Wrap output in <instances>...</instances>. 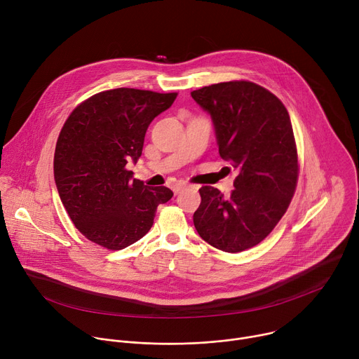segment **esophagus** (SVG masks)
<instances>
[{"label": "esophagus", "mask_w": 359, "mask_h": 359, "mask_svg": "<svg viewBox=\"0 0 359 359\" xmlns=\"http://www.w3.org/2000/svg\"><path fill=\"white\" fill-rule=\"evenodd\" d=\"M184 187H186V186H184L183 183H176V184H173V186H172V190H173V193H175V194H177V193H180Z\"/></svg>", "instance_id": "1"}]
</instances>
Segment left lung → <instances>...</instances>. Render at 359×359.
Masks as SVG:
<instances>
[{"label":"left lung","instance_id":"1","mask_svg":"<svg viewBox=\"0 0 359 359\" xmlns=\"http://www.w3.org/2000/svg\"><path fill=\"white\" fill-rule=\"evenodd\" d=\"M191 97L213 121L220 156L238 170L229 197L212 186L198 190L194 227L226 252L251 248L271 233L295 191L298 159L290 115L276 95L248 81L204 86Z\"/></svg>","mask_w":359,"mask_h":359}]
</instances>
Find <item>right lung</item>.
<instances>
[{
    "label": "right lung",
    "mask_w": 359,
    "mask_h": 359,
    "mask_svg": "<svg viewBox=\"0 0 359 359\" xmlns=\"http://www.w3.org/2000/svg\"><path fill=\"white\" fill-rule=\"evenodd\" d=\"M177 93L116 88L86 99L67 119L55 147V184L75 227L90 241L122 250L151 227L173 191L150 187L126 169L142 155L150 122Z\"/></svg>",
    "instance_id": "add662e5"
}]
</instances>
